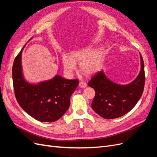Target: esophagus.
<instances>
[{
	"instance_id": "34e87169",
	"label": "esophagus",
	"mask_w": 157,
	"mask_h": 157,
	"mask_svg": "<svg viewBox=\"0 0 157 157\" xmlns=\"http://www.w3.org/2000/svg\"><path fill=\"white\" fill-rule=\"evenodd\" d=\"M86 86H87V84H86V82H85L82 81V82H79V86H80V88H84L86 87Z\"/></svg>"
}]
</instances>
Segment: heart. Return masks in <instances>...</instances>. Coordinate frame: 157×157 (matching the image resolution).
Returning <instances> with one entry per match:
<instances>
[{"label": "heart", "mask_w": 157, "mask_h": 157, "mask_svg": "<svg viewBox=\"0 0 157 157\" xmlns=\"http://www.w3.org/2000/svg\"><path fill=\"white\" fill-rule=\"evenodd\" d=\"M104 50L98 48L92 50L91 46H85L72 50L67 56H62L65 72L71 76L76 70V63H79V69L86 76H91L100 70L104 58Z\"/></svg>", "instance_id": "1"}]
</instances>
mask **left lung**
Here are the masks:
<instances>
[{
	"label": "left lung",
	"instance_id": "left-lung-1",
	"mask_svg": "<svg viewBox=\"0 0 157 157\" xmlns=\"http://www.w3.org/2000/svg\"><path fill=\"white\" fill-rule=\"evenodd\" d=\"M140 55L141 69L132 82L126 85L118 84L109 80L101 71L88 83L96 92L92 108L99 116L106 119L122 117L131 111L140 100L145 78L144 60L141 54Z\"/></svg>",
	"mask_w": 157,
	"mask_h": 157
}]
</instances>
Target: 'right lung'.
Masks as SVG:
<instances>
[{"mask_svg":"<svg viewBox=\"0 0 157 157\" xmlns=\"http://www.w3.org/2000/svg\"><path fill=\"white\" fill-rule=\"evenodd\" d=\"M23 48L14 59L12 67L13 90L19 105L40 122L58 121L68 110L71 96L77 89L78 80H68L56 75L38 84L28 82L23 77L21 67Z\"/></svg>","mask_w":157,"mask_h":157,"instance_id":"obj_1","label":"right lung"}]
</instances>
